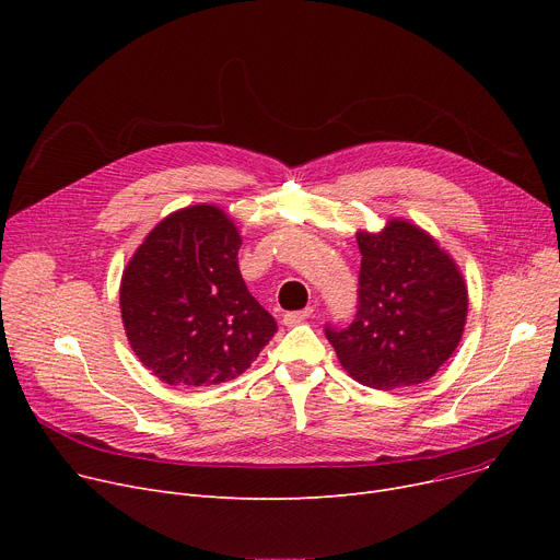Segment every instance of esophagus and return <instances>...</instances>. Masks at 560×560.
<instances>
[{"label": "esophagus", "mask_w": 560, "mask_h": 560, "mask_svg": "<svg viewBox=\"0 0 560 560\" xmlns=\"http://www.w3.org/2000/svg\"><path fill=\"white\" fill-rule=\"evenodd\" d=\"M311 313H313L311 306H306V308H302V311H288V313L283 315V325H285V327H295V325H300V322H304L306 317H311Z\"/></svg>", "instance_id": "esophagus-1"}]
</instances>
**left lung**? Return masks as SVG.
<instances>
[{
    "label": "left lung",
    "mask_w": 560,
    "mask_h": 560,
    "mask_svg": "<svg viewBox=\"0 0 560 560\" xmlns=\"http://www.w3.org/2000/svg\"><path fill=\"white\" fill-rule=\"evenodd\" d=\"M359 304L354 322L325 327L340 365L376 390L424 384L460 342L467 288L456 262L420 226L390 220L359 231Z\"/></svg>",
    "instance_id": "obj_1"
}]
</instances>
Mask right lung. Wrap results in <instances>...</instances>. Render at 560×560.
Listing matches in <instances>:
<instances>
[{
  "instance_id": "1",
  "label": "right lung",
  "mask_w": 560,
  "mask_h": 560,
  "mask_svg": "<svg viewBox=\"0 0 560 560\" xmlns=\"http://www.w3.org/2000/svg\"><path fill=\"white\" fill-rule=\"evenodd\" d=\"M238 229L199 203L159 222L120 285L125 331L140 363L170 386H213L243 374L277 334L247 290Z\"/></svg>"
}]
</instances>
